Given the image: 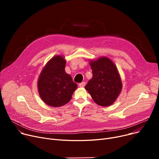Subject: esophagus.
I'll use <instances>...</instances> for the list:
<instances>
[{
  "label": "esophagus",
  "mask_w": 159,
  "mask_h": 159,
  "mask_svg": "<svg viewBox=\"0 0 159 159\" xmlns=\"http://www.w3.org/2000/svg\"><path fill=\"white\" fill-rule=\"evenodd\" d=\"M85 85H86V82H82L80 83L79 86L80 87L82 88V87H84V86H85Z\"/></svg>",
  "instance_id": "obj_1"
}]
</instances>
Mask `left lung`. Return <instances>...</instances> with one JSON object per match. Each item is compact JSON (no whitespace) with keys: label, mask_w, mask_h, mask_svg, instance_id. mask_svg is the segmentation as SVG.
Wrapping results in <instances>:
<instances>
[{"label":"left lung","mask_w":159,"mask_h":159,"mask_svg":"<svg viewBox=\"0 0 159 159\" xmlns=\"http://www.w3.org/2000/svg\"><path fill=\"white\" fill-rule=\"evenodd\" d=\"M93 77L85 89L99 106L111 105L119 95L122 84L119 71L115 64L106 57L90 61Z\"/></svg>","instance_id":"1"}]
</instances>
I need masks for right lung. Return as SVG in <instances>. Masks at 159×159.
Listing matches in <instances>:
<instances>
[{"mask_svg": "<svg viewBox=\"0 0 159 159\" xmlns=\"http://www.w3.org/2000/svg\"><path fill=\"white\" fill-rule=\"evenodd\" d=\"M66 62L64 57L56 55L47 62L40 74L37 84L39 95L49 106L60 107L68 103L77 88L65 71Z\"/></svg>", "mask_w": 159, "mask_h": 159, "instance_id": "obj_1", "label": "right lung"}]
</instances>
